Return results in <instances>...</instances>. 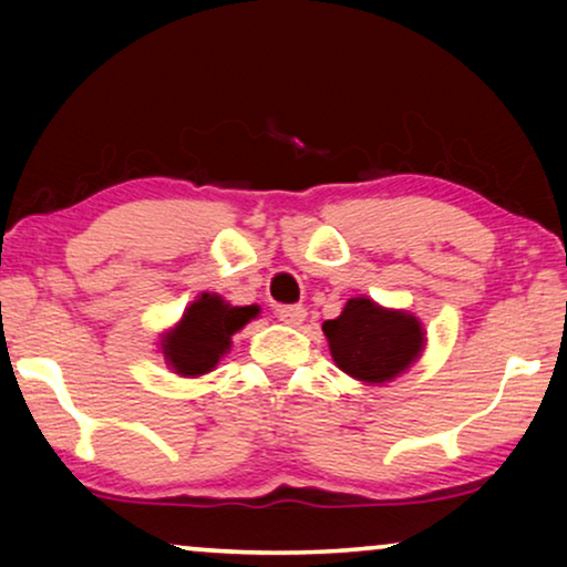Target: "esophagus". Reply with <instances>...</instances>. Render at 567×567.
<instances>
[{
  "mask_svg": "<svg viewBox=\"0 0 567 567\" xmlns=\"http://www.w3.org/2000/svg\"><path fill=\"white\" fill-rule=\"evenodd\" d=\"M276 315H278V320H281L284 324H291V328H297V324L305 322L307 309L301 307V305H284V307L276 309Z\"/></svg>",
  "mask_w": 567,
  "mask_h": 567,
  "instance_id": "1",
  "label": "esophagus"
}]
</instances>
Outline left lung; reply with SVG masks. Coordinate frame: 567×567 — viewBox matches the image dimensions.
Listing matches in <instances>:
<instances>
[{"label":"left lung","instance_id":"left-lung-1","mask_svg":"<svg viewBox=\"0 0 567 567\" xmlns=\"http://www.w3.org/2000/svg\"><path fill=\"white\" fill-rule=\"evenodd\" d=\"M332 361L363 384H384L421 359L425 330L402 309L379 307L367 297L348 299L336 320L322 322Z\"/></svg>","mask_w":567,"mask_h":567}]
</instances>
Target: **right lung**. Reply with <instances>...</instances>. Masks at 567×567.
Returning a JSON list of instances; mask_svg holds the SVG:
<instances>
[{"label":"right lung","mask_w":567,"mask_h":567,"mask_svg":"<svg viewBox=\"0 0 567 567\" xmlns=\"http://www.w3.org/2000/svg\"><path fill=\"white\" fill-rule=\"evenodd\" d=\"M258 307H231L219 293H200L185 309L181 322L162 336L159 346L167 367L181 377H200L216 369V363L229 351L231 336L243 330Z\"/></svg>","instance_id":"add662e5"}]
</instances>
